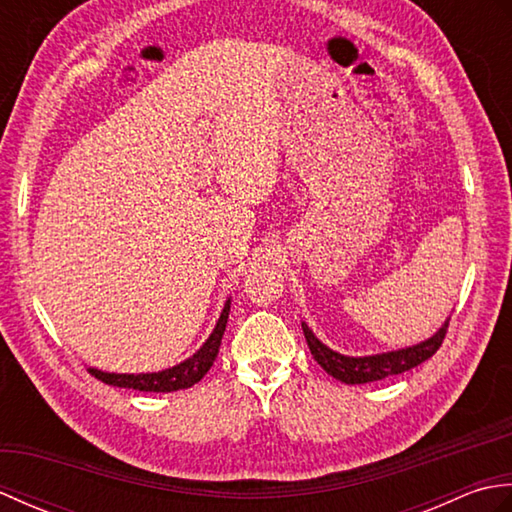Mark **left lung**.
I'll list each match as a JSON object with an SVG mask.
<instances>
[{
    "mask_svg": "<svg viewBox=\"0 0 512 512\" xmlns=\"http://www.w3.org/2000/svg\"><path fill=\"white\" fill-rule=\"evenodd\" d=\"M301 328H303V334H306V341L314 361H317L325 372L334 376L336 380H341L345 385H365V383H374V380H383L389 376L409 372V369L418 367L420 363L427 361V358H431L440 350L444 334H447V328H449V319L444 321L442 328L427 341L405 347V350L383 352V354H372V356L339 354L330 350L328 345H323L303 321H301Z\"/></svg>",
    "mask_w": 512,
    "mask_h": 512,
    "instance_id": "8db88e82",
    "label": "left lung"
}]
</instances>
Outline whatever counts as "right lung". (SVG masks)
Listing matches in <instances>:
<instances>
[{
  "label": "right lung",
  "instance_id": "1",
  "mask_svg": "<svg viewBox=\"0 0 512 512\" xmlns=\"http://www.w3.org/2000/svg\"><path fill=\"white\" fill-rule=\"evenodd\" d=\"M228 312H231V299L224 303L220 319H217L211 336L206 339V343L200 347V350L195 352L191 358H187V361H182L169 369H162V372H151V374H110V372H101V369H96V367H90L88 372L94 378L103 380L105 385L138 389V391H156V394H169V391L193 387L195 383H200L206 372H209L217 352H220V343H222V336L226 330Z\"/></svg>",
  "mask_w": 512,
  "mask_h": 512
}]
</instances>
